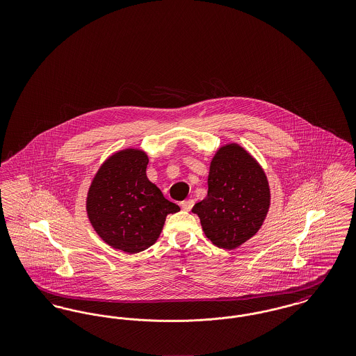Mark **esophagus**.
<instances>
[{
	"label": "esophagus",
	"mask_w": 356,
	"mask_h": 356,
	"mask_svg": "<svg viewBox=\"0 0 356 356\" xmlns=\"http://www.w3.org/2000/svg\"><path fill=\"white\" fill-rule=\"evenodd\" d=\"M193 204H195V202L193 200H184L183 203H181V208L184 209V211H191L192 209V207H193Z\"/></svg>",
	"instance_id": "esophagus-1"
}]
</instances>
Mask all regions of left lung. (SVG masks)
I'll return each instance as SVG.
<instances>
[{
    "label": "left lung",
    "mask_w": 356,
    "mask_h": 356,
    "mask_svg": "<svg viewBox=\"0 0 356 356\" xmlns=\"http://www.w3.org/2000/svg\"><path fill=\"white\" fill-rule=\"evenodd\" d=\"M271 205L268 179L251 153L236 143L221 145L209 164L208 193L192 212L212 244L235 250L254 236Z\"/></svg>",
    "instance_id": "8db88e82"
}]
</instances>
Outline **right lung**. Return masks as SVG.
I'll list each match as a JSON object with an SVG mask.
<instances>
[{"label":"right lung","mask_w":356,"mask_h":356,"mask_svg":"<svg viewBox=\"0 0 356 356\" xmlns=\"http://www.w3.org/2000/svg\"><path fill=\"white\" fill-rule=\"evenodd\" d=\"M148 161L138 148L113 153L96 172L86 195V213L96 234L127 254L149 248L167 216L180 211L147 177Z\"/></svg>","instance_id":"right-lung-1"}]
</instances>
